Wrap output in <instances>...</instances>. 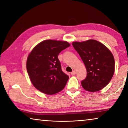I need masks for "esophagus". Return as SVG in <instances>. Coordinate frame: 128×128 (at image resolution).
Returning <instances> with one entry per match:
<instances>
[{"label":"esophagus","instance_id":"obj_1","mask_svg":"<svg viewBox=\"0 0 128 128\" xmlns=\"http://www.w3.org/2000/svg\"><path fill=\"white\" fill-rule=\"evenodd\" d=\"M71 74H72V75H74V74H76V71L73 70V72H71Z\"/></svg>","mask_w":128,"mask_h":128}]
</instances>
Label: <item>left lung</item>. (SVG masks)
I'll return each instance as SVG.
<instances>
[{
  "mask_svg": "<svg viewBox=\"0 0 128 128\" xmlns=\"http://www.w3.org/2000/svg\"><path fill=\"white\" fill-rule=\"evenodd\" d=\"M87 70V76L82 81L83 88L96 92L110 83L114 73L115 60L112 54L104 44L94 40L73 42Z\"/></svg>",
  "mask_w": 128,
  "mask_h": 128,
  "instance_id": "8db88e82",
  "label": "left lung"
}]
</instances>
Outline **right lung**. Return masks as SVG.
Wrapping results in <instances>:
<instances>
[{
  "instance_id": "obj_1",
  "label": "right lung",
  "mask_w": 128,
  "mask_h": 128,
  "mask_svg": "<svg viewBox=\"0 0 128 128\" xmlns=\"http://www.w3.org/2000/svg\"><path fill=\"white\" fill-rule=\"evenodd\" d=\"M70 44L47 40L36 45L28 56L27 70L31 83L43 93L52 95L62 91L69 76L61 69L58 55Z\"/></svg>"
}]
</instances>
